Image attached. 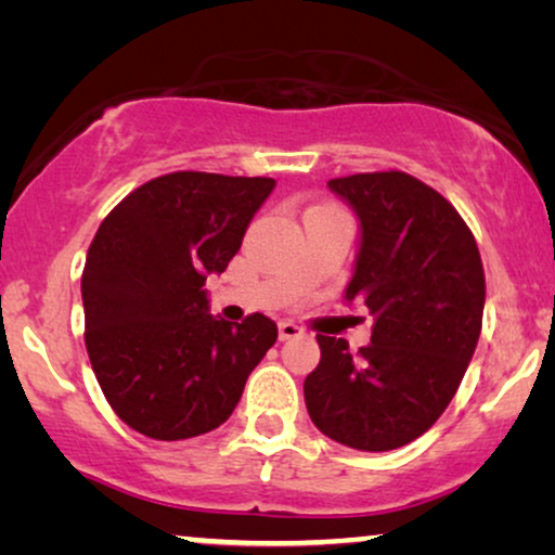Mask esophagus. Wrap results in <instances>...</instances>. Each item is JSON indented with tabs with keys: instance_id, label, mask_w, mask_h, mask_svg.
Here are the masks:
<instances>
[{
	"instance_id": "1",
	"label": "esophagus",
	"mask_w": 555,
	"mask_h": 555,
	"mask_svg": "<svg viewBox=\"0 0 555 555\" xmlns=\"http://www.w3.org/2000/svg\"><path fill=\"white\" fill-rule=\"evenodd\" d=\"M278 333H280V340H293L302 336V328H298V325L291 321H283L278 325Z\"/></svg>"
}]
</instances>
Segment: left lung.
Wrapping results in <instances>:
<instances>
[{"label": "left lung", "mask_w": 555, "mask_h": 555, "mask_svg": "<svg viewBox=\"0 0 555 555\" xmlns=\"http://www.w3.org/2000/svg\"><path fill=\"white\" fill-rule=\"evenodd\" d=\"M328 189L359 219L344 298L374 315L371 346L318 336L321 363L302 391L325 437L386 452L424 435L473 361L485 310V272L457 209L404 171L353 173Z\"/></svg>", "instance_id": "obj_1"}]
</instances>
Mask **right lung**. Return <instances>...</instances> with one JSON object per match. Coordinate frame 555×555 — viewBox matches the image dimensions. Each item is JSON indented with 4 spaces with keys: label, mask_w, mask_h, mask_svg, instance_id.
I'll return each instance as SVG.
<instances>
[{
    "label": "right lung",
    "mask_w": 555,
    "mask_h": 555,
    "mask_svg": "<svg viewBox=\"0 0 555 555\" xmlns=\"http://www.w3.org/2000/svg\"><path fill=\"white\" fill-rule=\"evenodd\" d=\"M275 179L177 171L126 196L98 227L82 270L86 348L120 420L177 442L230 420L247 376L278 340L253 313H209V275L242 245Z\"/></svg>",
    "instance_id": "1"
}]
</instances>
